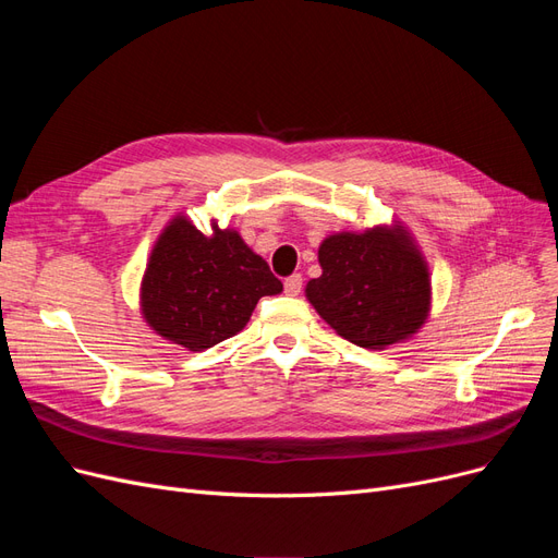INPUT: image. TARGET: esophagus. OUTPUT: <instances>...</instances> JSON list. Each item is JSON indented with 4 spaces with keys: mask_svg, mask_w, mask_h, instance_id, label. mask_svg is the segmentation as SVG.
Instances as JSON below:
<instances>
[{
    "mask_svg": "<svg viewBox=\"0 0 558 558\" xmlns=\"http://www.w3.org/2000/svg\"><path fill=\"white\" fill-rule=\"evenodd\" d=\"M283 291H286V295H300V291H302V275L286 277Z\"/></svg>",
    "mask_w": 558,
    "mask_h": 558,
    "instance_id": "esophagus-1",
    "label": "esophagus"
}]
</instances>
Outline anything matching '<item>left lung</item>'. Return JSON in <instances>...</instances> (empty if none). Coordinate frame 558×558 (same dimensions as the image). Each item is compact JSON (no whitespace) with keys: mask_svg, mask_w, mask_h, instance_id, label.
Wrapping results in <instances>:
<instances>
[{"mask_svg":"<svg viewBox=\"0 0 558 558\" xmlns=\"http://www.w3.org/2000/svg\"><path fill=\"white\" fill-rule=\"evenodd\" d=\"M318 263L324 275L307 283V300L344 340L377 351L426 324L428 265L402 226L330 234Z\"/></svg>","mask_w":558,"mask_h":558,"instance_id":"obj_1","label":"left lung"}]
</instances>
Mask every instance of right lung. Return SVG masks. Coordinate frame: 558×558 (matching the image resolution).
Returning <instances> with one entry per match:
<instances>
[{"mask_svg":"<svg viewBox=\"0 0 558 558\" xmlns=\"http://www.w3.org/2000/svg\"><path fill=\"white\" fill-rule=\"evenodd\" d=\"M283 291L238 230L202 234L174 216L150 251L142 279V314L165 340L205 351L238 335L263 295Z\"/></svg>","mask_w":558,"mask_h":558,"instance_id":"add662e5","label":"right lung"}]
</instances>
